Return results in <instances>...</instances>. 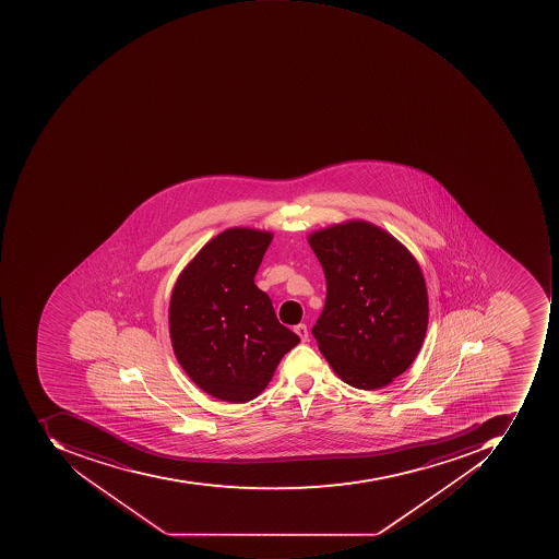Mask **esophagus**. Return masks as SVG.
Here are the masks:
<instances>
[{
	"label": "esophagus",
	"mask_w": 559,
	"mask_h": 559,
	"mask_svg": "<svg viewBox=\"0 0 559 559\" xmlns=\"http://www.w3.org/2000/svg\"><path fill=\"white\" fill-rule=\"evenodd\" d=\"M294 331H296L297 336L300 337V341H302V343H307V341H309V331H307L306 324L296 325V328H294Z\"/></svg>",
	"instance_id": "1"
}]
</instances>
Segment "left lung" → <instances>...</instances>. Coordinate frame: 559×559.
<instances>
[{
    "mask_svg": "<svg viewBox=\"0 0 559 559\" xmlns=\"http://www.w3.org/2000/svg\"><path fill=\"white\" fill-rule=\"evenodd\" d=\"M325 275V306L312 328L319 350L344 383L378 390L420 353L428 294L420 265L383 228L349 219L312 231Z\"/></svg>",
    "mask_w": 559,
    "mask_h": 559,
    "instance_id": "1",
    "label": "left lung"
}]
</instances>
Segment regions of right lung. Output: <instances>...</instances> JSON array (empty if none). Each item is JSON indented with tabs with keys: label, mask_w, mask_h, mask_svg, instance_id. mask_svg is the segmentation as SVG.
<instances>
[{
	"label": "right lung",
	"mask_w": 559,
	"mask_h": 559,
	"mask_svg": "<svg viewBox=\"0 0 559 559\" xmlns=\"http://www.w3.org/2000/svg\"><path fill=\"white\" fill-rule=\"evenodd\" d=\"M274 235L228 228L182 269L169 300V336L181 368L222 402L247 403L271 383L299 336L278 322L255 285Z\"/></svg>",
	"instance_id": "add662e5"
}]
</instances>
